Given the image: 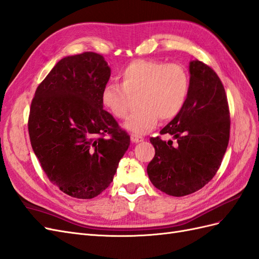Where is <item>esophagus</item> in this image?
Here are the masks:
<instances>
[{
  "label": "esophagus",
  "instance_id": "esophagus-1",
  "mask_svg": "<svg viewBox=\"0 0 259 259\" xmlns=\"http://www.w3.org/2000/svg\"><path fill=\"white\" fill-rule=\"evenodd\" d=\"M130 138H131V141H132V142H135V143L143 141V137L139 136V135H135V134H132Z\"/></svg>",
  "mask_w": 259,
  "mask_h": 259
}]
</instances>
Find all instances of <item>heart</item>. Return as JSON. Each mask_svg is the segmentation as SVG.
<instances>
[{
    "mask_svg": "<svg viewBox=\"0 0 259 259\" xmlns=\"http://www.w3.org/2000/svg\"><path fill=\"white\" fill-rule=\"evenodd\" d=\"M121 84L108 83L102 92V104L117 119H125L139 97L140 109L128 119L125 128L145 134L158 120L174 119L186 104L189 75L184 66L156 60H135L120 72Z\"/></svg>",
    "mask_w": 259,
    "mask_h": 259,
    "instance_id": "1",
    "label": "heart"
}]
</instances>
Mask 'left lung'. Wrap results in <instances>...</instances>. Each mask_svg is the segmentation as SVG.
<instances>
[{
	"instance_id": "8db88e82",
	"label": "left lung",
	"mask_w": 259,
	"mask_h": 259,
	"mask_svg": "<svg viewBox=\"0 0 259 259\" xmlns=\"http://www.w3.org/2000/svg\"><path fill=\"white\" fill-rule=\"evenodd\" d=\"M189 94L184 108L160 131L173 141L152 137L155 155L148 165L151 183L183 197L207 185L220 168L230 139V108L220 77L201 61L189 64Z\"/></svg>"
}]
</instances>
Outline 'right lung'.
Returning a JSON list of instances; mask_svg holds the SVG:
<instances>
[{"instance_id":"1","label":"right lung","mask_w":259,"mask_h":259,"mask_svg":"<svg viewBox=\"0 0 259 259\" xmlns=\"http://www.w3.org/2000/svg\"><path fill=\"white\" fill-rule=\"evenodd\" d=\"M110 68L86 51L59 61L38 85L30 105L31 148L49 181L73 198L107 188L130 145L129 135L103 109Z\"/></svg>"}]
</instances>
